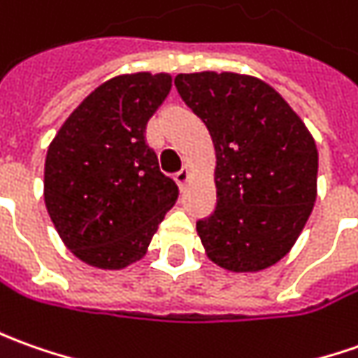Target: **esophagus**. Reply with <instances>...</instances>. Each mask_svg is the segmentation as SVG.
Returning <instances> with one entry per match:
<instances>
[{
  "mask_svg": "<svg viewBox=\"0 0 358 358\" xmlns=\"http://www.w3.org/2000/svg\"><path fill=\"white\" fill-rule=\"evenodd\" d=\"M188 178H189V169H188V166H182V170H178V172L174 174V180H176V184H178L180 188H184V186H186Z\"/></svg>",
  "mask_w": 358,
  "mask_h": 358,
  "instance_id": "1",
  "label": "esophagus"
}]
</instances>
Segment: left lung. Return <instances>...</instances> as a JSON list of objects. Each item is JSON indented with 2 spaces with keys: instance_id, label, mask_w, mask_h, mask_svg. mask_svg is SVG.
Instances as JSON below:
<instances>
[{
  "instance_id": "obj_1",
  "label": "left lung",
  "mask_w": 358,
  "mask_h": 358,
  "mask_svg": "<svg viewBox=\"0 0 358 358\" xmlns=\"http://www.w3.org/2000/svg\"><path fill=\"white\" fill-rule=\"evenodd\" d=\"M180 97L215 147V210L196 221L208 257L233 272L262 271L292 249L310 217L317 148L284 97L233 72L178 74Z\"/></svg>"
}]
</instances>
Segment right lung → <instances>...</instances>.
I'll return each instance as SVG.
<instances>
[{
    "mask_svg": "<svg viewBox=\"0 0 358 358\" xmlns=\"http://www.w3.org/2000/svg\"><path fill=\"white\" fill-rule=\"evenodd\" d=\"M172 87L169 74H127L96 87L64 121L45 160V203L64 245L92 266L138 261L178 199L147 123Z\"/></svg>",
    "mask_w": 358,
    "mask_h": 358,
    "instance_id": "1",
    "label": "right lung"
}]
</instances>
